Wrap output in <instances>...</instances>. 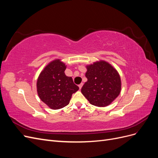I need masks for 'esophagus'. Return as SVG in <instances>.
Returning a JSON list of instances; mask_svg holds the SVG:
<instances>
[{
	"mask_svg": "<svg viewBox=\"0 0 158 158\" xmlns=\"http://www.w3.org/2000/svg\"><path fill=\"white\" fill-rule=\"evenodd\" d=\"M82 86H83V83H81L80 84L78 85V87H79V88H80V89H81V88H82Z\"/></svg>",
	"mask_w": 158,
	"mask_h": 158,
	"instance_id": "34e87169",
	"label": "esophagus"
}]
</instances>
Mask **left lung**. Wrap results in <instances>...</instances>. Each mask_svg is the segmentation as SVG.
<instances>
[{
  "label": "left lung",
  "instance_id": "1",
  "mask_svg": "<svg viewBox=\"0 0 158 158\" xmlns=\"http://www.w3.org/2000/svg\"><path fill=\"white\" fill-rule=\"evenodd\" d=\"M85 77L88 81L81 92L89 103L97 107L111 104L121 90V81L115 69L104 60L95 62L86 66Z\"/></svg>",
  "mask_w": 158,
  "mask_h": 158
}]
</instances>
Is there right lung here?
Returning a JSON list of instances; mask_svg holds the SVG:
<instances>
[{"instance_id":"add662e5","label":"right lung","mask_w":158,"mask_h":158,"mask_svg":"<svg viewBox=\"0 0 158 158\" xmlns=\"http://www.w3.org/2000/svg\"><path fill=\"white\" fill-rule=\"evenodd\" d=\"M66 69L64 63L55 59L45 66L37 78L38 95L52 109H59L67 106L72 95L79 89L72 77L65 75Z\"/></svg>"}]
</instances>
